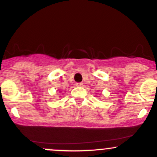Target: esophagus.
<instances>
[{
	"label": "esophagus",
	"mask_w": 157,
	"mask_h": 157,
	"mask_svg": "<svg viewBox=\"0 0 157 157\" xmlns=\"http://www.w3.org/2000/svg\"><path fill=\"white\" fill-rule=\"evenodd\" d=\"M76 86H77V87H82L83 86V83L82 82H77Z\"/></svg>",
	"instance_id": "34e87169"
}]
</instances>
